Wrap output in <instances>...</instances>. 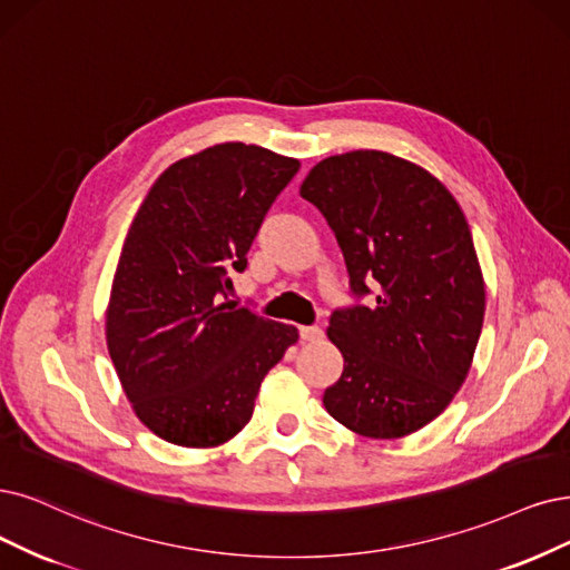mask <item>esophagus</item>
<instances>
[{
  "label": "esophagus",
  "instance_id": "esophagus-1",
  "mask_svg": "<svg viewBox=\"0 0 570 570\" xmlns=\"http://www.w3.org/2000/svg\"><path fill=\"white\" fill-rule=\"evenodd\" d=\"M301 338L305 343H317L324 338V331L320 326H301Z\"/></svg>",
  "mask_w": 570,
  "mask_h": 570
}]
</instances>
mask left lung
I'll return each mask as SVG.
<instances>
[{
  "mask_svg": "<svg viewBox=\"0 0 570 570\" xmlns=\"http://www.w3.org/2000/svg\"><path fill=\"white\" fill-rule=\"evenodd\" d=\"M375 301L333 312L341 381L326 411L368 439H399L446 411L472 368L487 286L460 204L423 166L381 150L322 159L301 185Z\"/></svg>",
  "mask_w": 570,
  "mask_h": 570,
  "instance_id": "8db88e82",
  "label": "left lung"
}]
</instances>
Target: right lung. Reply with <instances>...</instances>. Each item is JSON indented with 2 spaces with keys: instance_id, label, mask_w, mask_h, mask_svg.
I'll return each instance as SVG.
<instances>
[{
  "instance_id": "right-lung-1",
  "label": "right lung",
  "mask_w": 570,
  "mask_h": 570,
  "mask_svg": "<svg viewBox=\"0 0 570 570\" xmlns=\"http://www.w3.org/2000/svg\"><path fill=\"white\" fill-rule=\"evenodd\" d=\"M301 161L220 142L155 180L124 239L105 338L140 423L168 444L214 449L253 415L298 328L227 301L232 272Z\"/></svg>"
}]
</instances>
